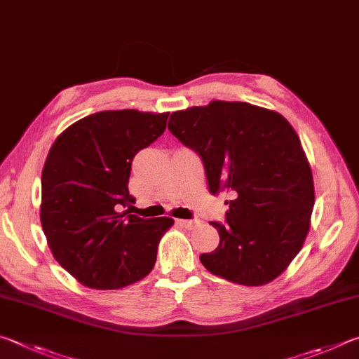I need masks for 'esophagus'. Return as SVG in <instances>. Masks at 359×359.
I'll return each mask as SVG.
<instances>
[{
  "mask_svg": "<svg viewBox=\"0 0 359 359\" xmlns=\"http://www.w3.org/2000/svg\"><path fill=\"white\" fill-rule=\"evenodd\" d=\"M178 222V225H181V227H184V229H194V227H197V225L200 224L198 221H192V219H180V221H176Z\"/></svg>",
  "mask_w": 359,
  "mask_h": 359,
  "instance_id": "esophagus-1",
  "label": "esophagus"
}]
</instances>
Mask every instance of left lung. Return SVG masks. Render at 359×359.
I'll return each mask as SVG.
<instances>
[{
	"label": "left lung",
	"mask_w": 359,
	"mask_h": 359,
	"mask_svg": "<svg viewBox=\"0 0 359 359\" xmlns=\"http://www.w3.org/2000/svg\"><path fill=\"white\" fill-rule=\"evenodd\" d=\"M168 129L202 157L212 196L227 192L225 222H211L219 246L200 255L210 273L263 285L303 248L316 202L299 137L278 111L212 100L172 113Z\"/></svg>",
	"instance_id": "8db88e82"
}]
</instances>
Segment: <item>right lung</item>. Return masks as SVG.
Masks as SVG:
<instances>
[{"mask_svg":"<svg viewBox=\"0 0 359 359\" xmlns=\"http://www.w3.org/2000/svg\"><path fill=\"white\" fill-rule=\"evenodd\" d=\"M168 113L107 110L60 134L42 170L41 224L56 262L80 284L115 290L153 269L172 217L129 211L132 161L163 134Z\"/></svg>","mask_w":359,"mask_h":359,"instance_id":"obj_1","label":"right lung"}]
</instances>
